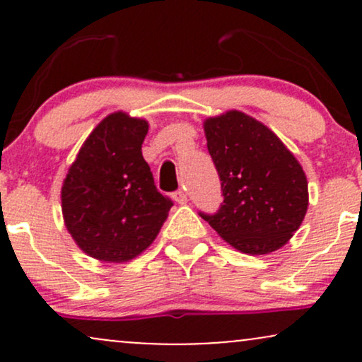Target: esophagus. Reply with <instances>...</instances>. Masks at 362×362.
I'll return each mask as SVG.
<instances>
[{"instance_id": "34e87169", "label": "esophagus", "mask_w": 362, "mask_h": 362, "mask_svg": "<svg viewBox=\"0 0 362 362\" xmlns=\"http://www.w3.org/2000/svg\"><path fill=\"white\" fill-rule=\"evenodd\" d=\"M173 201L178 202V204H185L187 202V194L184 192V190H175V192L172 194Z\"/></svg>"}]
</instances>
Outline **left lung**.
<instances>
[{
  "mask_svg": "<svg viewBox=\"0 0 362 362\" xmlns=\"http://www.w3.org/2000/svg\"><path fill=\"white\" fill-rule=\"evenodd\" d=\"M204 132L224 201L218 213H199L201 218L236 250H279L308 209L300 161L271 129L240 110L206 119Z\"/></svg>",
  "mask_w": 362,
  "mask_h": 362,
  "instance_id": "8db88e82",
  "label": "left lung"
}]
</instances>
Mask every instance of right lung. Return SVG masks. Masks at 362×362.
I'll return each mask as SVG.
<instances>
[{
  "instance_id": "obj_1",
  "label": "right lung",
  "mask_w": 362,
  "mask_h": 362,
  "mask_svg": "<svg viewBox=\"0 0 362 362\" xmlns=\"http://www.w3.org/2000/svg\"><path fill=\"white\" fill-rule=\"evenodd\" d=\"M144 119L114 112L91 131L61 189L62 218L86 255L132 260L155 242L173 202L158 192L143 141Z\"/></svg>"
}]
</instances>
